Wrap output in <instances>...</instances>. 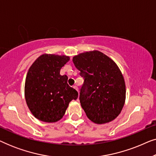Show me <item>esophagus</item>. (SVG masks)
Listing matches in <instances>:
<instances>
[{"label": "esophagus", "instance_id": "34e87169", "mask_svg": "<svg viewBox=\"0 0 156 156\" xmlns=\"http://www.w3.org/2000/svg\"><path fill=\"white\" fill-rule=\"evenodd\" d=\"M73 88L74 89H75L76 91H78V90H79V89H78V87H77V86H76V85H74V86H73ZM78 100V99H77Z\"/></svg>", "mask_w": 156, "mask_h": 156}]
</instances>
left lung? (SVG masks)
<instances>
[{"label": "left lung", "instance_id": "8db88e82", "mask_svg": "<svg viewBox=\"0 0 156 156\" xmlns=\"http://www.w3.org/2000/svg\"><path fill=\"white\" fill-rule=\"evenodd\" d=\"M72 61L84 78L80 100L89 120L97 124L114 120L126 100L124 78L116 62L98 50L80 53Z\"/></svg>", "mask_w": 156, "mask_h": 156}]
</instances>
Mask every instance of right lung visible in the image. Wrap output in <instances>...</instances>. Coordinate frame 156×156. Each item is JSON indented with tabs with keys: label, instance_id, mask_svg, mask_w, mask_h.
<instances>
[{
	"label": "right lung",
	"instance_id": "1",
	"mask_svg": "<svg viewBox=\"0 0 156 156\" xmlns=\"http://www.w3.org/2000/svg\"><path fill=\"white\" fill-rule=\"evenodd\" d=\"M69 60L66 55L43 54L29 68L25 83V98L34 116L47 123L60 120L78 92L67 84L61 68Z\"/></svg>",
	"mask_w": 156,
	"mask_h": 156
}]
</instances>
